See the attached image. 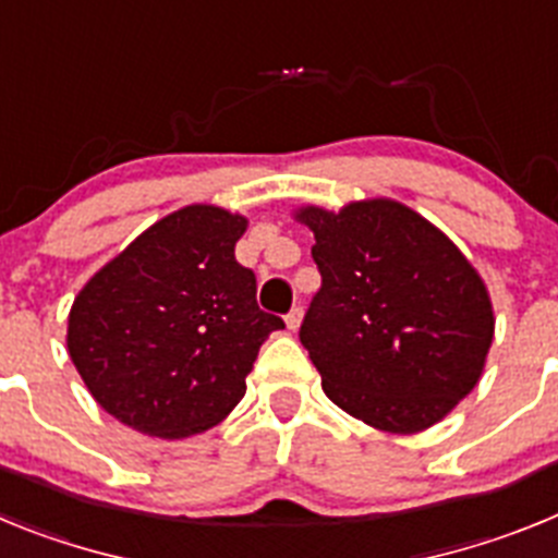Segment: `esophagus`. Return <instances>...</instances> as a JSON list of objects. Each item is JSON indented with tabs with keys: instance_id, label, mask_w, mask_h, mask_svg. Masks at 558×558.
I'll return each instance as SVG.
<instances>
[{
	"instance_id": "1",
	"label": "esophagus",
	"mask_w": 558,
	"mask_h": 558,
	"mask_svg": "<svg viewBox=\"0 0 558 558\" xmlns=\"http://www.w3.org/2000/svg\"><path fill=\"white\" fill-rule=\"evenodd\" d=\"M302 307H293L288 315H284V324H288V329H299V324H302Z\"/></svg>"
}]
</instances>
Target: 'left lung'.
Instances as JSON below:
<instances>
[{"label":"left lung","instance_id":"left-lung-1","mask_svg":"<svg viewBox=\"0 0 558 558\" xmlns=\"http://www.w3.org/2000/svg\"><path fill=\"white\" fill-rule=\"evenodd\" d=\"M299 220L322 274L299 338L324 393L379 430L436 425L477 386L495 335L477 270L397 201L307 206Z\"/></svg>","mask_w":558,"mask_h":558}]
</instances>
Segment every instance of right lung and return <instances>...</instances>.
Wrapping results in <instances>:
<instances>
[{
    "label": "right lung",
    "instance_id": "1",
    "mask_svg": "<svg viewBox=\"0 0 558 558\" xmlns=\"http://www.w3.org/2000/svg\"><path fill=\"white\" fill-rule=\"evenodd\" d=\"M245 218L186 206L88 279L69 313V357L102 411L133 430L184 438L218 425L279 315L236 263Z\"/></svg>",
    "mask_w": 558,
    "mask_h": 558
}]
</instances>
